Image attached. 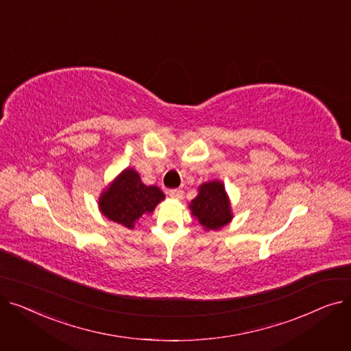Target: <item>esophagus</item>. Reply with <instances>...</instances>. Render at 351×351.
Masks as SVG:
<instances>
[{"instance_id":"obj_1","label":"esophagus","mask_w":351,"mask_h":351,"mask_svg":"<svg viewBox=\"0 0 351 351\" xmlns=\"http://www.w3.org/2000/svg\"><path fill=\"white\" fill-rule=\"evenodd\" d=\"M168 195L173 199H183V191L182 189H171V191H168Z\"/></svg>"}]
</instances>
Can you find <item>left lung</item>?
Listing matches in <instances>:
<instances>
[{
  "instance_id": "obj_1",
  "label": "left lung",
  "mask_w": 351,
  "mask_h": 351,
  "mask_svg": "<svg viewBox=\"0 0 351 351\" xmlns=\"http://www.w3.org/2000/svg\"><path fill=\"white\" fill-rule=\"evenodd\" d=\"M191 212L206 230H217L233 219L230 200L222 182H206L199 186L197 196L191 202Z\"/></svg>"
}]
</instances>
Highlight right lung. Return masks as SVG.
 <instances>
[{
    "instance_id": "1",
    "label": "right lung",
    "mask_w": 351,
    "mask_h": 351,
    "mask_svg": "<svg viewBox=\"0 0 351 351\" xmlns=\"http://www.w3.org/2000/svg\"><path fill=\"white\" fill-rule=\"evenodd\" d=\"M165 199L158 186H146L136 171L126 168L99 196V209L112 222L134 229L136 220L152 213Z\"/></svg>"
}]
</instances>
